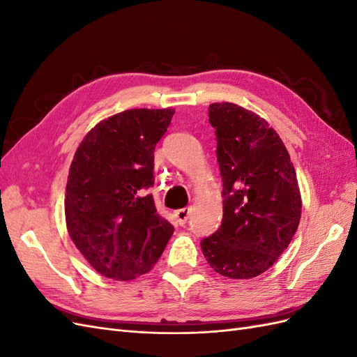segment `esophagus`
<instances>
[{
	"label": "esophagus",
	"mask_w": 357,
	"mask_h": 357,
	"mask_svg": "<svg viewBox=\"0 0 357 357\" xmlns=\"http://www.w3.org/2000/svg\"><path fill=\"white\" fill-rule=\"evenodd\" d=\"M189 215H190V208H189V207L180 208V210H177V211H176L177 222H178L181 226L188 223V220H189Z\"/></svg>",
	"instance_id": "esophagus-1"
}]
</instances>
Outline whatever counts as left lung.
I'll return each mask as SVG.
<instances>
[{"instance_id":"1","label":"left lung","mask_w":357,"mask_h":357,"mask_svg":"<svg viewBox=\"0 0 357 357\" xmlns=\"http://www.w3.org/2000/svg\"><path fill=\"white\" fill-rule=\"evenodd\" d=\"M208 117L218 142L223 219L201 248L215 273L253 278L273 266L298 229L295 168L265 119L232 102L211 104Z\"/></svg>"}]
</instances>
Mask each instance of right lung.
I'll list each match as a JSON object with an SVG mask.
<instances>
[{
  "label": "right lung",
  "instance_id": "add662e5",
  "mask_svg": "<svg viewBox=\"0 0 357 357\" xmlns=\"http://www.w3.org/2000/svg\"><path fill=\"white\" fill-rule=\"evenodd\" d=\"M172 114L171 109L117 113L91 129L71 162L67 229L86 261L109 278L146 274L174 232L149 193L155 147Z\"/></svg>",
  "mask_w": 357,
  "mask_h": 357
}]
</instances>
